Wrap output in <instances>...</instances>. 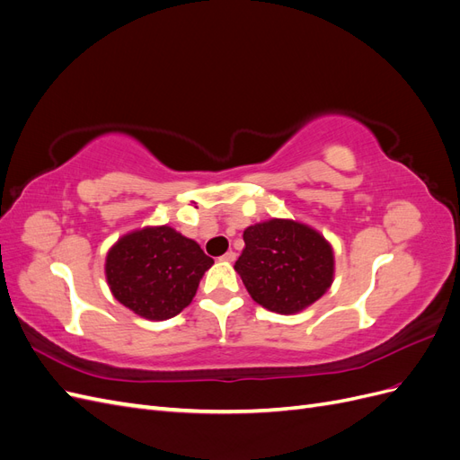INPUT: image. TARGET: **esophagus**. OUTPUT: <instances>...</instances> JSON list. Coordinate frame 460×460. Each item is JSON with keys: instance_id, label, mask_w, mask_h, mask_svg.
Instances as JSON below:
<instances>
[{"instance_id": "obj_1", "label": "esophagus", "mask_w": 460, "mask_h": 460, "mask_svg": "<svg viewBox=\"0 0 460 460\" xmlns=\"http://www.w3.org/2000/svg\"><path fill=\"white\" fill-rule=\"evenodd\" d=\"M220 261H226V262H232V261H235V253L234 252H226L225 255L220 257Z\"/></svg>"}]
</instances>
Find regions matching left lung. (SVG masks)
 I'll use <instances>...</instances> for the list:
<instances>
[{"label":"left lung","instance_id":"obj_1","mask_svg":"<svg viewBox=\"0 0 460 460\" xmlns=\"http://www.w3.org/2000/svg\"><path fill=\"white\" fill-rule=\"evenodd\" d=\"M245 247L235 261L249 296L278 314H296L323 297L333 282V249L313 226L270 218L243 230Z\"/></svg>","mask_w":460,"mask_h":460}]
</instances>
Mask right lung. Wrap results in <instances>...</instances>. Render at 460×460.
Instances as JSON below:
<instances>
[{
  "label": "right lung",
  "mask_w": 460,
  "mask_h": 460,
  "mask_svg": "<svg viewBox=\"0 0 460 460\" xmlns=\"http://www.w3.org/2000/svg\"><path fill=\"white\" fill-rule=\"evenodd\" d=\"M215 261L171 226H144L119 238L105 257L111 294L147 320H166L191 303Z\"/></svg>",
  "instance_id": "add662e5"
}]
</instances>
